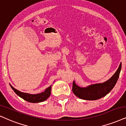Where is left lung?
I'll return each instance as SVG.
<instances>
[{
	"mask_svg": "<svg viewBox=\"0 0 126 126\" xmlns=\"http://www.w3.org/2000/svg\"><path fill=\"white\" fill-rule=\"evenodd\" d=\"M122 64H120L118 69L113 76L106 82L101 84H92L85 88H81L73 82V92L78 98L89 101H93L105 96L116 85L120 74Z\"/></svg>",
	"mask_w": 126,
	"mask_h": 126,
	"instance_id": "1",
	"label": "left lung"
}]
</instances>
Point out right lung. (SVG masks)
<instances>
[{
    "label": "right lung",
    "mask_w": 126,
    "mask_h": 126,
    "mask_svg": "<svg viewBox=\"0 0 126 126\" xmlns=\"http://www.w3.org/2000/svg\"><path fill=\"white\" fill-rule=\"evenodd\" d=\"M10 87H12L13 90L15 92L17 95L23 98L25 101L29 102L31 103H38V102H41L45 100H47V98H49L50 95V92H51V85L47 88L44 92L42 93L38 94H30L27 93H24V92H21L19 91L16 89H15L10 85Z\"/></svg>",
    "instance_id": "obj_1"
}]
</instances>
